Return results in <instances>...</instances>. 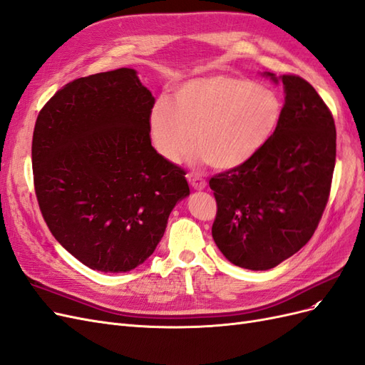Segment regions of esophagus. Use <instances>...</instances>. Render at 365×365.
<instances>
[{
	"label": "esophagus",
	"instance_id": "34e87169",
	"mask_svg": "<svg viewBox=\"0 0 365 365\" xmlns=\"http://www.w3.org/2000/svg\"><path fill=\"white\" fill-rule=\"evenodd\" d=\"M187 181L190 182V185L193 187L195 190H204L205 187H207V182H205V180H202L201 176L193 175V173H189V175H187Z\"/></svg>",
	"mask_w": 365,
	"mask_h": 365
}]
</instances>
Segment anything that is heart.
<instances>
[{
	"label": "heart",
	"mask_w": 365,
	"mask_h": 365,
	"mask_svg": "<svg viewBox=\"0 0 365 365\" xmlns=\"http://www.w3.org/2000/svg\"><path fill=\"white\" fill-rule=\"evenodd\" d=\"M283 103L268 86L212 74L181 83L172 103L150 109L149 132L160 155L178 163L192 151L193 163L230 170L247 163L279 128Z\"/></svg>",
	"instance_id": "1"
}]
</instances>
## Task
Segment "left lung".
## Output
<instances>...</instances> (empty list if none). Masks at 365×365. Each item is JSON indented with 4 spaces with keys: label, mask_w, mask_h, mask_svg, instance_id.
Returning a JSON list of instances; mask_svg holds the SVG:
<instances>
[{
    "label": "left lung",
    "mask_w": 365,
    "mask_h": 365,
    "mask_svg": "<svg viewBox=\"0 0 365 365\" xmlns=\"http://www.w3.org/2000/svg\"><path fill=\"white\" fill-rule=\"evenodd\" d=\"M263 76L283 83L279 128L247 163L210 180L217 204L215 244L251 271L277 267L312 237L336 157L335 121L314 86L292 74Z\"/></svg>",
    "instance_id": "1"
}]
</instances>
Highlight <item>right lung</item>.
Wrapping results in <instances>:
<instances>
[{"label": "right lung", "mask_w": 365, "mask_h": 365, "mask_svg": "<svg viewBox=\"0 0 365 365\" xmlns=\"http://www.w3.org/2000/svg\"><path fill=\"white\" fill-rule=\"evenodd\" d=\"M152 93L132 68L81 77L41 109L31 143L41 213L88 268L126 272L155 251L185 172L152 148Z\"/></svg>", "instance_id": "1"}]
</instances>
